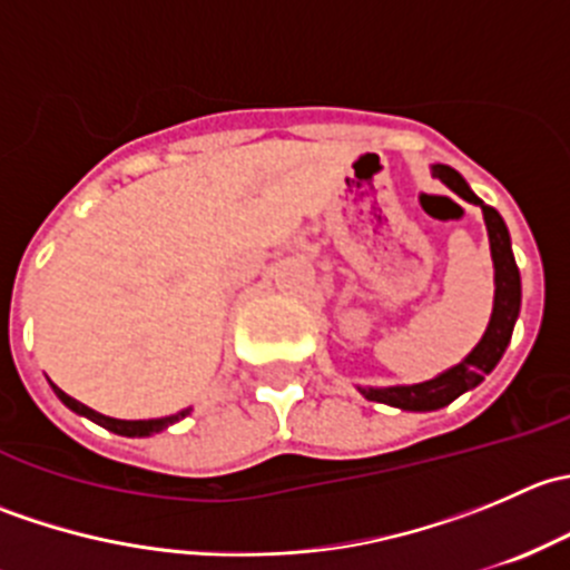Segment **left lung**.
I'll use <instances>...</instances> for the list:
<instances>
[{"mask_svg": "<svg viewBox=\"0 0 570 570\" xmlns=\"http://www.w3.org/2000/svg\"><path fill=\"white\" fill-rule=\"evenodd\" d=\"M433 176L441 178L446 187L455 195H461L469 204L482 206V220L488 228V243H491V258H493V312L488 320L485 333L476 342V347L465 355L463 361H458L455 366L444 370L441 375L430 377L424 383H411V386H358V392L372 402H386V405L400 407V411H439V407L450 405L452 400L471 392V389L480 386L485 381V375H491L493 366L499 364V358L508 350L510 336H513L515 320L521 312V273L519 264H515L513 245H510V232L504 226L502 215H499L493 206H485L471 187L465 184V178L458 174L450 165H433Z\"/></svg>", "mask_w": 570, "mask_h": 570, "instance_id": "left-lung-1", "label": "left lung"}]
</instances>
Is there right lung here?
I'll list each match as a JSON object with an SVG mask.
<instances>
[{"instance_id": "right-lung-1", "label": "right lung", "mask_w": 570, "mask_h": 570, "mask_svg": "<svg viewBox=\"0 0 570 570\" xmlns=\"http://www.w3.org/2000/svg\"><path fill=\"white\" fill-rule=\"evenodd\" d=\"M51 392L57 394V400L62 402L66 407H71L73 413H79V416L90 419V422L101 424V428H107L109 433H118V435H126V439H146V435H154L159 433V430L170 428V424L181 422L184 416H189V411L193 407H184V411L174 413V416H163V419H135V422H129V419H112V416H105V413L94 411V407L82 405L79 400H73V396H68L62 389H57L55 383H51Z\"/></svg>"}]
</instances>
